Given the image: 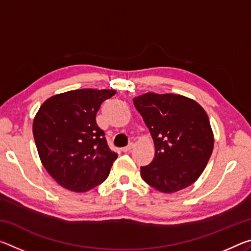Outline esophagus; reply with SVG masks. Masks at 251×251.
Segmentation results:
<instances>
[{
	"mask_svg": "<svg viewBox=\"0 0 251 251\" xmlns=\"http://www.w3.org/2000/svg\"><path fill=\"white\" fill-rule=\"evenodd\" d=\"M134 147V144L133 143H130V144H128V145H127L126 147H124V148H122V151H124V152H128V151H131V148Z\"/></svg>",
	"mask_w": 251,
	"mask_h": 251,
	"instance_id": "1",
	"label": "esophagus"
}]
</instances>
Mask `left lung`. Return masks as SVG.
<instances>
[{
    "mask_svg": "<svg viewBox=\"0 0 251 251\" xmlns=\"http://www.w3.org/2000/svg\"><path fill=\"white\" fill-rule=\"evenodd\" d=\"M150 129L155 157L141 175L160 193H175L198 179L214 150L209 118L196 100L146 93L133 100Z\"/></svg>",
    "mask_w": 251,
    "mask_h": 251,
    "instance_id": "obj_1",
    "label": "left lung"
}]
</instances>
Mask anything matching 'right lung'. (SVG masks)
<instances>
[{
  "mask_svg": "<svg viewBox=\"0 0 251 251\" xmlns=\"http://www.w3.org/2000/svg\"><path fill=\"white\" fill-rule=\"evenodd\" d=\"M114 90H75L46 100L33 121L40 159L64 188L85 193L108 177L117 154L96 124L100 104Z\"/></svg>",
  "mask_w": 251,
  "mask_h": 251,
  "instance_id": "obj_1",
  "label": "right lung"
}]
</instances>
